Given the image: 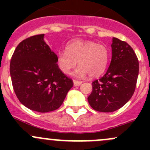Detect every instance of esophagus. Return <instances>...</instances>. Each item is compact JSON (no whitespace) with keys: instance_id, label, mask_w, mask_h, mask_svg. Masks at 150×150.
Returning a JSON list of instances; mask_svg holds the SVG:
<instances>
[{"instance_id":"esophagus-1","label":"esophagus","mask_w":150,"mask_h":150,"mask_svg":"<svg viewBox=\"0 0 150 150\" xmlns=\"http://www.w3.org/2000/svg\"><path fill=\"white\" fill-rule=\"evenodd\" d=\"M73 83L75 86H78L82 83V81H77V80H73Z\"/></svg>"}]
</instances>
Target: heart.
<instances>
[{"label":"heart","instance_id":"1","mask_svg":"<svg viewBox=\"0 0 150 150\" xmlns=\"http://www.w3.org/2000/svg\"><path fill=\"white\" fill-rule=\"evenodd\" d=\"M109 57V50L104 45L79 40L68 44L66 51L57 54V63L65 75L70 74L78 62L80 66L75 72L76 76L83 77L89 74L91 77H97L107 68Z\"/></svg>","mask_w":150,"mask_h":150}]
</instances>
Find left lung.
Here are the masks:
<instances>
[{"instance_id": "8db88e82", "label": "left lung", "mask_w": 150, "mask_h": 150, "mask_svg": "<svg viewBox=\"0 0 150 150\" xmlns=\"http://www.w3.org/2000/svg\"><path fill=\"white\" fill-rule=\"evenodd\" d=\"M112 60L107 72L92 83L88 97L91 107L102 112H112L121 108L135 91L139 65L134 49L125 41L113 38Z\"/></svg>"}]
</instances>
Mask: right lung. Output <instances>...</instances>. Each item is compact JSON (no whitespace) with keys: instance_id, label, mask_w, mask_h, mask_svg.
I'll use <instances>...</instances> for the list:
<instances>
[{"instance_id":"obj_1","label":"right lung","mask_w":150,"mask_h":150,"mask_svg":"<svg viewBox=\"0 0 150 150\" xmlns=\"http://www.w3.org/2000/svg\"><path fill=\"white\" fill-rule=\"evenodd\" d=\"M44 34L31 36L16 46L10 62V75L16 97L31 110H57L73 86L71 78L58 67L57 54L43 40Z\"/></svg>"}]
</instances>
